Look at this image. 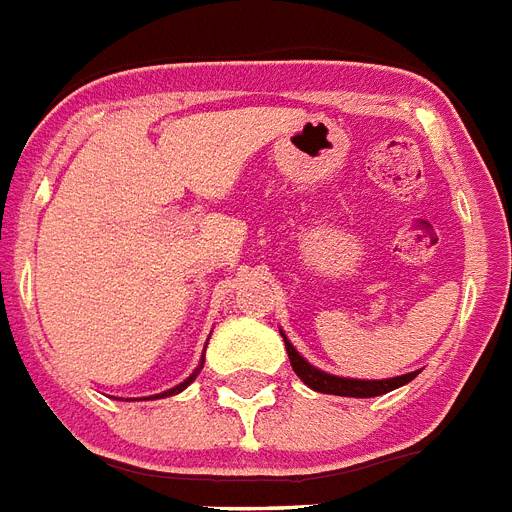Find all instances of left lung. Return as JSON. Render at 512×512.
Listing matches in <instances>:
<instances>
[{
    "label": "left lung",
    "instance_id": "1",
    "mask_svg": "<svg viewBox=\"0 0 512 512\" xmlns=\"http://www.w3.org/2000/svg\"><path fill=\"white\" fill-rule=\"evenodd\" d=\"M285 338V335H282ZM285 349H288L290 365L296 370V375L304 380L306 386L320 391V394H335V396H357V399H367V396H380L394 391V388L410 383L418 372H407V375H399V378H388V380H354V378H335V375H327V372L317 370L306 362L296 349L293 343L285 338Z\"/></svg>",
    "mask_w": 512,
    "mask_h": 512
}]
</instances>
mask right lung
I'll list each match as a JSON object with an SVG mask.
<instances>
[{
    "instance_id": "add662e5",
    "label": "right lung",
    "mask_w": 512,
    "mask_h": 512,
    "mask_svg": "<svg viewBox=\"0 0 512 512\" xmlns=\"http://www.w3.org/2000/svg\"><path fill=\"white\" fill-rule=\"evenodd\" d=\"M192 378H195V375H190V378H187L185 380V383H179V386L177 388H171V391H163V394H158V396H155V399H161V396H171V394H179V391H182V388H187V386H190V380Z\"/></svg>"
}]
</instances>
